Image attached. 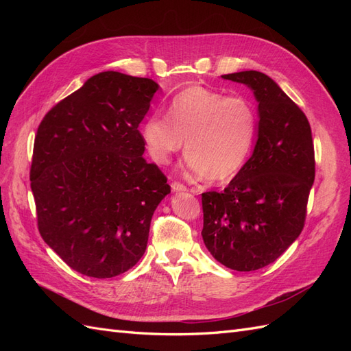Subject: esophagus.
Instances as JSON below:
<instances>
[{"instance_id":"34e87169","label":"esophagus","mask_w":351,"mask_h":351,"mask_svg":"<svg viewBox=\"0 0 351 351\" xmlns=\"http://www.w3.org/2000/svg\"><path fill=\"white\" fill-rule=\"evenodd\" d=\"M171 190H173V192H186L187 187L184 184H182V183L174 182V183H171Z\"/></svg>"}]
</instances>
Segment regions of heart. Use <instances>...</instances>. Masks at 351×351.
<instances>
[{
	"label": "heart",
	"instance_id": "heart-1",
	"mask_svg": "<svg viewBox=\"0 0 351 351\" xmlns=\"http://www.w3.org/2000/svg\"><path fill=\"white\" fill-rule=\"evenodd\" d=\"M258 127V111L250 99L190 86L169 101L168 119L155 114L145 121L142 139L147 155L159 165L171 161L186 141L189 171L227 182L247 162Z\"/></svg>",
	"mask_w": 351,
	"mask_h": 351
}]
</instances>
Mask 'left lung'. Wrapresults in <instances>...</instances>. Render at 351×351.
Returning <instances> with one entry per match:
<instances>
[{"instance_id": "1", "label": "left lung", "mask_w": 351, "mask_h": 351, "mask_svg": "<svg viewBox=\"0 0 351 351\" xmlns=\"http://www.w3.org/2000/svg\"><path fill=\"white\" fill-rule=\"evenodd\" d=\"M222 79L244 83L259 105L258 142L224 192L202 193L205 246L234 271L277 261L300 236L315 180L311 124L267 74L239 71Z\"/></svg>"}]
</instances>
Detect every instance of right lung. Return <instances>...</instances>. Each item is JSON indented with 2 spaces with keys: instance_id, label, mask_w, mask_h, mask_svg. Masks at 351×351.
Here are the masks:
<instances>
[{
  "instance_id": "add662e5",
  "label": "right lung",
  "mask_w": 351,
  "mask_h": 351,
  "mask_svg": "<svg viewBox=\"0 0 351 351\" xmlns=\"http://www.w3.org/2000/svg\"><path fill=\"white\" fill-rule=\"evenodd\" d=\"M152 79L95 74L42 119L30 189L42 239L79 274L112 278L143 256L167 177L142 156Z\"/></svg>"
}]
</instances>
